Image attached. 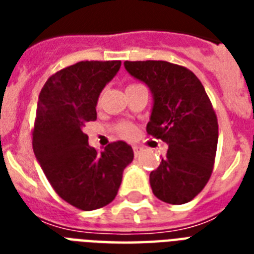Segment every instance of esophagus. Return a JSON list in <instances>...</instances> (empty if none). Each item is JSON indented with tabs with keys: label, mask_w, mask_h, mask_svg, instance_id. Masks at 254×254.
Here are the masks:
<instances>
[{
	"label": "esophagus",
	"mask_w": 254,
	"mask_h": 254,
	"mask_svg": "<svg viewBox=\"0 0 254 254\" xmlns=\"http://www.w3.org/2000/svg\"><path fill=\"white\" fill-rule=\"evenodd\" d=\"M133 151H134V155L135 157H139L141 155V153H142V147L139 146H133Z\"/></svg>",
	"instance_id": "obj_1"
}]
</instances>
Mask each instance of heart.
<instances>
[{"mask_svg": "<svg viewBox=\"0 0 254 254\" xmlns=\"http://www.w3.org/2000/svg\"><path fill=\"white\" fill-rule=\"evenodd\" d=\"M133 85H137V84H131L129 85V87H133ZM119 133L123 137H125V138H133L135 135V133H137V130H135V127L133 125V124L130 123H121L119 125Z\"/></svg>", "mask_w": 254, "mask_h": 254, "instance_id": "heart-1", "label": "heart"}]
</instances>
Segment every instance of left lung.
<instances>
[{"mask_svg":"<svg viewBox=\"0 0 254 254\" xmlns=\"http://www.w3.org/2000/svg\"><path fill=\"white\" fill-rule=\"evenodd\" d=\"M124 65L153 95L147 134L169 145L166 157L150 173L153 193L169 204H185L212 174L219 125L211 100L195 73L183 65L165 61H127Z\"/></svg>","mask_w":254,"mask_h":254,"instance_id":"obj_1","label":"left lung"}]
</instances>
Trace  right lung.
<instances>
[{
    "label": "right lung",
    "instance_id": "right-lung-1",
    "mask_svg": "<svg viewBox=\"0 0 254 254\" xmlns=\"http://www.w3.org/2000/svg\"><path fill=\"white\" fill-rule=\"evenodd\" d=\"M120 67V61L79 62L50 76L38 100L34 154L55 192L83 211L115 199L124 169L134 157L124 141L99 153L83 131L85 124L97 119L100 93Z\"/></svg>",
    "mask_w": 254,
    "mask_h": 254
}]
</instances>
